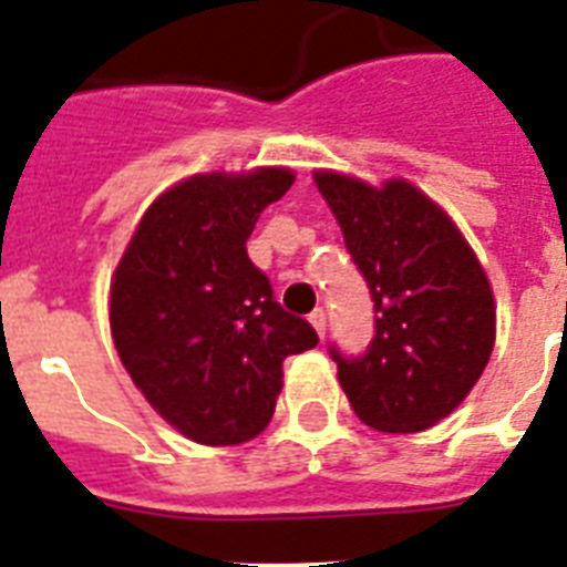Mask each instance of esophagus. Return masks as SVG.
I'll list each match as a JSON object with an SVG mask.
<instances>
[{"label": "esophagus", "instance_id": "obj_1", "mask_svg": "<svg viewBox=\"0 0 567 567\" xmlns=\"http://www.w3.org/2000/svg\"><path fill=\"white\" fill-rule=\"evenodd\" d=\"M309 323H312L318 336L323 338V332H327V312H323V309H316V312L309 316Z\"/></svg>", "mask_w": 567, "mask_h": 567}]
</instances>
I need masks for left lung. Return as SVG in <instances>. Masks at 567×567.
<instances>
[{
	"label": "left lung",
	"mask_w": 567,
	"mask_h": 567,
	"mask_svg": "<svg viewBox=\"0 0 567 567\" xmlns=\"http://www.w3.org/2000/svg\"><path fill=\"white\" fill-rule=\"evenodd\" d=\"M316 183L375 303L364 355L330 347L343 393L381 433L433 427L491 361L496 307L485 269L456 224L408 181L372 188L316 172Z\"/></svg>",
	"instance_id": "obj_1"
}]
</instances>
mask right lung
<instances>
[{
    "label": "right lung",
    "instance_id": "obj_1",
    "mask_svg": "<svg viewBox=\"0 0 567 567\" xmlns=\"http://www.w3.org/2000/svg\"><path fill=\"white\" fill-rule=\"evenodd\" d=\"M289 168L195 174L148 206L111 280V336L145 401L197 444L249 442L272 422L284 358L316 330L275 301L246 255Z\"/></svg>",
    "mask_w": 567,
    "mask_h": 567
}]
</instances>
